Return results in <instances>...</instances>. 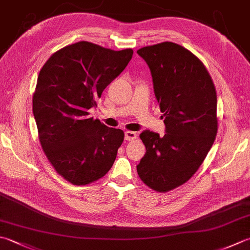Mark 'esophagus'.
<instances>
[{
    "label": "esophagus",
    "mask_w": 250,
    "mask_h": 250,
    "mask_svg": "<svg viewBox=\"0 0 250 250\" xmlns=\"http://www.w3.org/2000/svg\"><path fill=\"white\" fill-rule=\"evenodd\" d=\"M136 138H138V135H136L135 132H133V131H125V139L126 141H134Z\"/></svg>",
    "instance_id": "1"
}]
</instances>
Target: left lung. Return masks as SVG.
<instances>
[{
	"label": "left lung",
	"mask_w": 250,
	"mask_h": 250,
	"mask_svg": "<svg viewBox=\"0 0 250 250\" xmlns=\"http://www.w3.org/2000/svg\"><path fill=\"white\" fill-rule=\"evenodd\" d=\"M136 53L149 67L166 125L164 136L140 134L146 153L136 170L149 188L166 193L188 182L211 148L218 132L216 86L203 62L177 43Z\"/></svg>",
	"instance_id": "1"
}]
</instances>
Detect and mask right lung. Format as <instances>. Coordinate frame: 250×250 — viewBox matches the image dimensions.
I'll return each mask as SVG.
<instances>
[{
    "label": "right lung",
    "instance_id": "1",
    "mask_svg": "<svg viewBox=\"0 0 250 250\" xmlns=\"http://www.w3.org/2000/svg\"><path fill=\"white\" fill-rule=\"evenodd\" d=\"M132 55V48L81 41L52 54L39 73L32 97L39 141L56 172L73 185L95 182L114 165L124 131L93 119L89 109Z\"/></svg>",
    "mask_w": 250,
    "mask_h": 250
}]
</instances>
